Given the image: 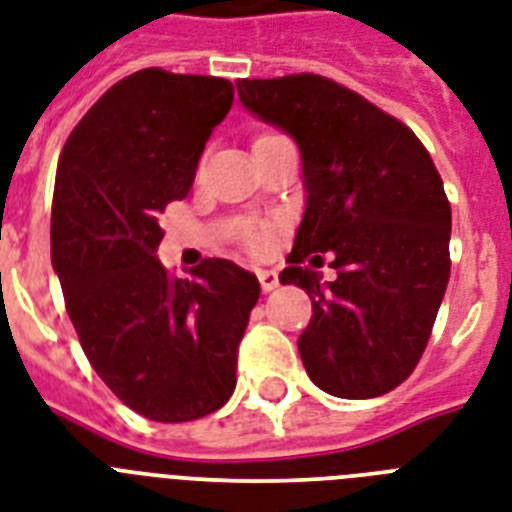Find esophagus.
<instances>
[{
    "mask_svg": "<svg viewBox=\"0 0 512 512\" xmlns=\"http://www.w3.org/2000/svg\"><path fill=\"white\" fill-rule=\"evenodd\" d=\"M257 279H260L263 292H273V289L279 287V273L276 271H257Z\"/></svg>",
    "mask_w": 512,
    "mask_h": 512,
    "instance_id": "34e87169",
    "label": "esophagus"
}]
</instances>
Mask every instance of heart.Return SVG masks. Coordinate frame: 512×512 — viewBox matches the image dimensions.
I'll list each match as a JSON object with an SVG mask.
<instances>
[{"mask_svg": "<svg viewBox=\"0 0 512 512\" xmlns=\"http://www.w3.org/2000/svg\"><path fill=\"white\" fill-rule=\"evenodd\" d=\"M263 138H271V135H263ZM249 244H252L255 249H260L265 244V236L263 233H252V236H249Z\"/></svg>", "mask_w": 512, "mask_h": 512, "instance_id": "b5f03b06", "label": "heart"}]
</instances>
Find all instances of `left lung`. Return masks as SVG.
Here are the masks:
<instances>
[{"instance_id":"left-lung-1","label":"left lung","mask_w":512,"mask_h":512,"mask_svg":"<svg viewBox=\"0 0 512 512\" xmlns=\"http://www.w3.org/2000/svg\"><path fill=\"white\" fill-rule=\"evenodd\" d=\"M241 106L295 140L305 212L281 284L305 289V372L337 398H374L414 372L449 284L452 207L417 135L313 74L236 82ZM319 251L338 271L321 282Z\"/></svg>"}]
</instances>
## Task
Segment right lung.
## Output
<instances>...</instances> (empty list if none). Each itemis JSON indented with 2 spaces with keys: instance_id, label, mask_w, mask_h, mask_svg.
Returning <instances> with one entry per match:
<instances>
[{
  "instance_id": "obj_1",
  "label": "right lung",
  "mask_w": 512,
  "mask_h": 512,
  "mask_svg": "<svg viewBox=\"0 0 512 512\" xmlns=\"http://www.w3.org/2000/svg\"><path fill=\"white\" fill-rule=\"evenodd\" d=\"M233 106L217 76L143 68L68 135L52 196V268L84 356L154 422L199 420L231 398L260 281L231 260L170 279L159 215L191 191L209 135Z\"/></svg>"
}]
</instances>
